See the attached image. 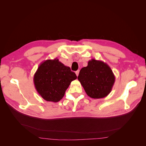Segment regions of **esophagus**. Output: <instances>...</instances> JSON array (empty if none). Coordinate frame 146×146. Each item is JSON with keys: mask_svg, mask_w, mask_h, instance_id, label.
<instances>
[{"mask_svg": "<svg viewBox=\"0 0 146 146\" xmlns=\"http://www.w3.org/2000/svg\"><path fill=\"white\" fill-rule=\"evenodd\" d=\"M79 72H80V70H77V71L76 72V75H77V76H78V74H79Z\"/></svg>", "mask_w": 146, "mask_h": 146, "instance_id": "obj_1", "label": "esophagus"}]
</instances>
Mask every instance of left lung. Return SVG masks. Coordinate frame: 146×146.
I'll return each mask as SVG.
<instances>
[{
    "label": "left lung",
    "instance_id": "8db88e82",
    "mask_svg": "<svg viewBox=\"0 0 146 146\" xmlns=\"http://www.w3.org/2000/svg\"><path fill=\"white\" fill-rule=\"evenodd\" d=\"M78 80L87 95L93 99H101L111 91L115 76L110 66L102 61L91 59L86 67L82 68Z\"/></svg>",
    "mask_w": 146,
    "mask_h": 146
}]
</instances>
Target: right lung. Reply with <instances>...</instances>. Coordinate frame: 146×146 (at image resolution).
<instances>
[{"label": "right lung", "instance_id": "right-lung-1", "mask_svg": "<svg viewBox=\"0 0 146 146\" xmlns=\"http://www.w3.org/2000/svg\"><path fill=\"white\" fill-rule=\"evenodd\" d=\"M76 74L58 59L46 60L39 64L33 77L38 93L48 102H58L64 96Z\"/></svg>", "mask_w": 146, "mask_h": 146}]
</instances>
